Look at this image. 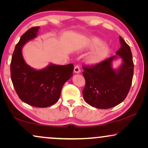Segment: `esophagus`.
Returning a JSON list of instances; mask_svg holds the SVG:
<instances>
[{
    "instance_id": "34e87169",
    "label": "esophagus",
    "mask_w": 148,
    "mask_h": 148,
    "mask_svg": "<svg viewBox=\"0 0 148 148\" xmlns=\"http://www.w3.org/2000/svg\"><path fill=\"white\" fill-rule=\"evenodd\" d=\"M74 72L75 73H80L81 69H80L79 66H75V67H74Z\"/></svg>"
}]
</instances>
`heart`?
Here are the masks:
<instances>
[{"instance_id": "b5f03b06", "label": "heart", "mask_w": 148, "mask_h": 148, "mask_svg": "<svg viewBox=\"0 0 148 148\" xmlns=\"http://www.w3.org/2000/svg\"><path fill=\"white\" fill-rule=\"evenodd\" d=\"M103 40L98 37H92L86 41V47L89 49H95L87 56L86 60L89 64H97L102 61L110 52V48L106 44H103Z\"/></svg>"}]
</instances>
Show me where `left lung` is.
Segmentation results:
<instances>
[{
	"label": "left lung",
	"instance_id": "1",
	"mask_svg": "<svg viewBox=\"0 0 148 148\" xmlns=\"http://www.w3.org/2000/svg\"><path fill=\"white\" fill-rule=\"evenodd\" d=\"M121 48L116 55L94 66H83L86 86L83 96L86 102L97 108H112L123 102L130 90L133 77L132 53L131 48L122 38H119ZM121 58V65L112 67V62Z\"/></svg>",
	"mask_w": 148,
	"mask_h": 148
}]
</instances>
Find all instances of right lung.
<instances>
[{"instance_id": "right-lung-1", "label": "right lung", "mask_w": 148, "mask_h": 148, "mask_svg": "<svg viewBox=\"0 0 148 148\" xmlns=\"http://www.w3.org/2000/svg\"><path fill=\"white\" fill-rule=\"evenodd\" d=\"M40 27H34L21 36L15 46L11 62V77L19 98L26 104L46 108L57 102L62 86L73 76V64L59 65L50 63L36 69L26 63L22 48L37 37Z\"/></svg>"}]
</instances>
